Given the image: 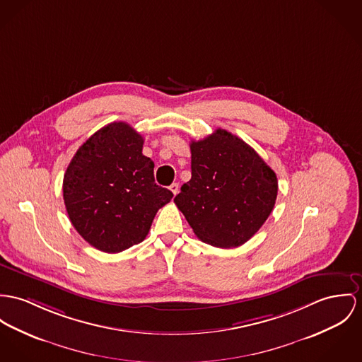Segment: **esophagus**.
<instances>
[{"label": "esophagus", "mask_w": 362, "mask_h": 362, "mask_svg": "<svg viewBox=\"0 0 362 362\" xmlns=\"http://www.w3.org/2000/svg\"><path fill=\"white\" fill-rule=\"evenodd\" d=\"M169 190L173 193V195L177 194V193H179V185H177V183H172V185L169 186Z\"/></svg>", "instance_id": "obj_1"}]
</instances>
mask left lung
<instances>
[{
	"mask_svg": "<svg viewBox=\"0 0 362 362\" xmlns=\"http://www.w3.org/2000/svg\"><path fill=\"white\" fill-rule=\"evenodd\" d=\"M192 179L175 204L195 235L218 248L245 244L270 216L279 193L274 170L235 135L216 129L192 140Z\"/></svg>",
	"mask_w": 362,
	"mask_h": 362,
	"instance_id": "8db88e82",
	"label": "left lung"
}]
</instances>
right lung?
I'll list each match as a JSON object with an SVG mask.
<instances>
[{
    "label": "right lung",
    "instance_id": "1",
    "mask_svg": "<svg viewBox=\"0 0 362 362\" xmlns=\"http://www.w3.org/2000/svg\"><path fill=\"white\" fill-rule=\"evenodd\" d=\"M143 138L127 122H112L77 150L63 177L67 215L96 250L118 253L141 243L172 192L154 180Z\"/></svg>",
    "mask_w": 362,
    "mask_h": 362
}]
</instances>
